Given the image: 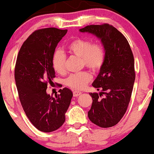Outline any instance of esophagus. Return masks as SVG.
I'll return each instance as SVG.
<instances>
[{
	"label": "esophagus",
	"instance_id": "esophagus-1",
	"mask_svg": "<svg viewBox=\"0 0 154 154\" xmlns=\"http://www.w3.org/2000/svg\"><path fill=\"white\" fill-rule=\"evenodd\" d=\"M81 94H82V92L80 91H78V90H74V91L73 92V94L74 97H78V96L81 95Z\"/></svg>",
	"mask_w": 154,
	"mask_h": 154
}]
</instances>
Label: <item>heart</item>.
Masks as SVG:
<instances>
[{"label":"heart","mask_w":154,"mask_h":154,"mask_svg":"<svg viewBox=\"0 0 154 154\" xmlns=\"http://www.w3.org/2000/svg\"><path fill=\"white\" fill-rule=\"evenodd\" d=\"M69 53L81 58L82 64L90 70H100L104 62L105 51L100 43H92L88 39L77 38L71 41L68 45ZM66 56L61 50H57L52 57V66L60 74H64ZM92 75L88 71H84L74 73L67 78L66 84L73 90H82L91 81Z\"/></svg>","instance_id":"obj_1"}]
</instances>
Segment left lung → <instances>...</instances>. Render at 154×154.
Segmentation results:
<instances>
[{
    "mask_svg": "<svg viewBox=\"0 0 154 154\" xmlns=\"http://www.w3.org/2000/svg\"><path fill=\"white\" fill-rule=\"evenodd\" d=\"M79 31L95 35L105 51L104 64L92 84L101 92L90 93L92 104L88 118L101 128L112 127L123 118L131 97L135 80L133 54L125 37L111 25H90ZM102 94L105 96L101 99Z\"/></svg>",
    "mask_w": 154,
    "mask_h": 154,
    "instance_id": "obj_1",
    "label": "left lung"
}]
</instances>
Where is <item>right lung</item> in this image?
Here are the masks:
<instances>
[{
    "instance_id": "obj_1",
    "label": "right lung",
    "mask_w": 154,
    "mask_h": 154,
    "mask_svg": "<svg viewBox=\"0 0 154 154\" xmlns=\"http://www.w3.org/2000/svg\"><path fill=\"white\" fill-rule=\"evenodd\" d=\"M67 30L47 28L35 31L24 41L19 52L14 79L19 97L31 123L40 131L50 132L64 124L65 113L73 93L69 88L50 96L48 83L55 77L52 66L55 48Z\"/></svg>"
}]
</instances>
